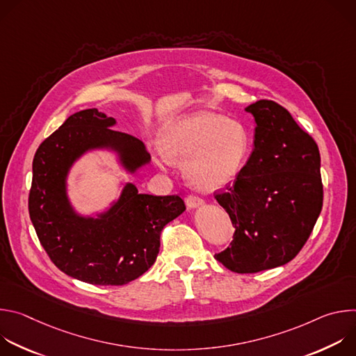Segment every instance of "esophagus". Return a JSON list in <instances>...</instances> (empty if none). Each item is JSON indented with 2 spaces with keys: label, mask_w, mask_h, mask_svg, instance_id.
Wrapping results in <instances>:
<instances>
[{
  "label": "esophagus",
  "mask_w": 356,
  "mask_h": 356,
  "mask_svg": "<svg viewBox=\"0 0 356 356\" xmlns=\"http://www.w3.org/2000/svg\"><path fill=\"white\" fill-rule=\"evenodd\" d=\"M186 204L188 209H197V207H201L202 204H204V201H202V198H200L198 195H187L186 198Z\"/></svg>",
  "instance_id": "obj_1"
}]
</instances>
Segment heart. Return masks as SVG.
Here are the masks:
<instances>
[{"instance_id":"b5f03b06","label":"heart","mask_w":356,"mask_h":356,"mask_svg":"<svg viewBox=\"0 0 356 356\" xmlns=\"http://www.w3.org/2000/svg\"><path fill=\"white\" fill-rule=\"evenodd\" d=\"M250 146L243 124L210 111L170 121L159 138L163 158L184 165L187 181L201 191H216L231 183L243 168Z\"/></svg>"}]
</instances>
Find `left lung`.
Instances as JSON below:
<instances>
[{
  "mask_svg": "<svg viewBox=\"0 0 356 356\" xmlns=\"http://www.w3.org/2000/svg\"><path fill=\"white\" fill-rule=\"evenodd\" d=\"M255 118L252 154L227 191L216 194L235 228L216 259L235 273L290 262L307 242L323 209L316 140L270 99L245 108Z\"/></svg>",
  "mask_w": 356,
  "mask_h": 356,
  "instance_id": "left-lung-1",
  "label": "left lung"
}]
</instances>
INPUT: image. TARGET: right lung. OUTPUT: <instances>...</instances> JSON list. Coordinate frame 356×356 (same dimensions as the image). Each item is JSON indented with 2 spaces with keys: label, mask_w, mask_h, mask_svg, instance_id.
I'll list each match as a JSON object with an SVG mask.
<instances>
[{
  "label": "right lung",
  "mask_w": 356,
  "mask_h": 356,
  "mask_svg": "<svg viewBox=\"0 0 356 356\" xmlns=\"http://www.w3.org/2000/svg\"><path fill=\"white\" fill-rule=\"evenodd\" d=\"M115 124L97 108L70 115L36 150L28 201L50 261L63 273L99 286H122L142 276L156 261L162 229L186 210L179 195L139 194L127 183L120 198L97 218L74 211L66 179L87 150L117 152L129 173L150 162L143 142L113 129Z\"/></svg>",
  "instance_id": "add662e5"
}]
</instances>
